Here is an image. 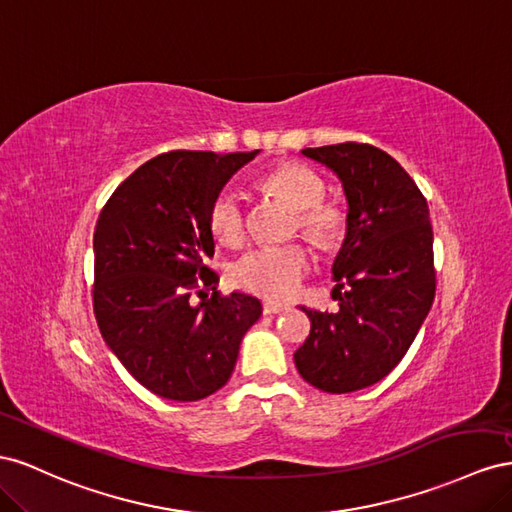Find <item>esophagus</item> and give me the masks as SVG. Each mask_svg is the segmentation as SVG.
Segmentation results:
<instances>
[{
  "mask_svg": "<svg viewBox=\"0 0 512 512\" xmlns=\"http://www.w3.org/2000/svg\"><path fill=\"white\" fill-rule=\"evenodd\" d=\"M287 311V306L283 304H274V302H264V315H276Z\"/></svg>",
  "mask_w": 512,
  "mask_h": 512,
  "instance_id": "34e87169",
  "label": "esophagus"
}]
</instances>
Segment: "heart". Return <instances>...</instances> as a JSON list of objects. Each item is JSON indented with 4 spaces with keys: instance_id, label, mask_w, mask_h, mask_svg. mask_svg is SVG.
I'll return each instance as SVG.
<instances>
[{
    "instance_id": "heart-1",
    "label": "heart",
    "mask_w": 512,
    "mask_h": 512,
    "mask_svg": "<svg viewBox=\"0 0 512 512\" xmlns=\"http://www.w3.org/2000/svg\"><path fill=\"white\" fill-rule=\"evenodd\" d=\"M274 197L296 210L294 231H300L319 251L339 248L349 233V216L337 201L324 199L326 182L321 175L298 163L272 169L261 180ZM210 227L223 244L236 246L246 238V210L238 191L225 188L210 206ZM311 270L306 246L291 242L283 246H261L240 257L231 268V279L240 289L268 300H287L298 291Z\"/></svg>"
}]
</instances>
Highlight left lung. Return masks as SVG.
Here are the masks:
<instances>
[{
    "label": "left lung",
    "mask_w": 512,
    "mask_h": 512,
    "mask_svg": "<svg viewBox=\"0 0 512 512\" xmlns=\"http://www.w3.org/2000/svg\"><path fill=\"white\" fill-rule=\"evenodd\" d=\"M302 154L339 175L349 233L332 268L339 311L302 306L311 334L294 360L311 386L345 394L397 367L429 315L435 298L429 206L407 171L375 145L345 141Z\"/></svg>",
    "instance_id": "8db88e82"
}]
</instances>
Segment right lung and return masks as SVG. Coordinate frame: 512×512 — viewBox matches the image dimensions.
<instances>
[{
    "instance_id": "add662e5",
    "label": "right lung",
    "mask_w": 512,
    "mask_h": 512,
    "mask_svg": "<svg viewBox=\"0 0 512 512\" xmlns=\"http://www.w3.org/2000/svg\"><path fill=\"white\" fill-rule=\"evenodd\" d=\"M255 154H158L100 210L92 289L98 328L126 371L163 399L199 401L223 388L242 337L261 315L257 298L216 291L218 274L206 266L214 255L212 201Z\"/></svg>"
}]
</instances>
